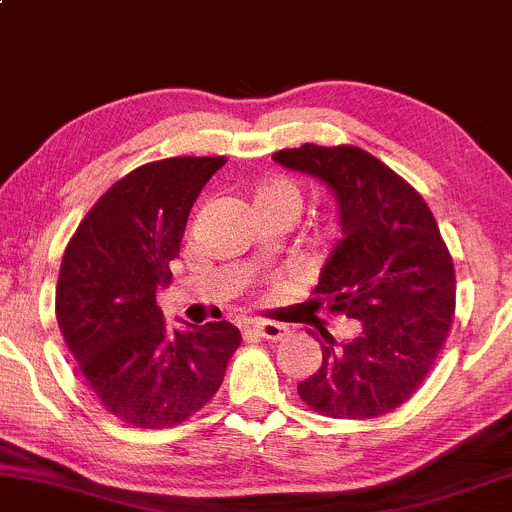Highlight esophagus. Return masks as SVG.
I'll return each instance as SVG.
<instances>
[{"mask_svg":"<svg viewBox=\"0 0 512 512\" xmlns=\"http://www.w3.org/2000/svg\"><path fill=\"white\" fill-rule=\"evenodd\" d=\"M251 332H254L256 337L266 339V342H280V339L288 334V329L278 322H256L254 327H251Z\"/></svg>","mask_w":512,"mask_h":512,"instance_id":"1","label":"esophagus"}]
</instances>
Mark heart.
Here are the masks:
<instances>
[{"label":"heart","mask_w":512,"mask_h":512,"mask_svg":"<svg viewBox=\"0 0 512 512\" xmlns=\"http://www.w3.org/2000/svg\"><path fill=\"white\" fill-rule=\"evenodd\" d=\"M254 205L258 214H278L293 222L302 210V192L293 180L271 178L256 188Z\"/></svg>","instance_id":"1"}]
</instances>
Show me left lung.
<instances>
[{
  "instance_id": "1",
  "label": "left lung",
  "mask_w": 512,
  "mask_h": 512,
  "mask_svg": "<svg viewBox=\"0 0 512 512\" xmlns=\"http://www.w3.org/2000/svg\"><path fill=\"white\" fill-rule=\"evenodd\" d=\"M273 158L332 188L344 232L310 305L346 315L354 332L337 342L320 329L322 366L298 383L302 403L337 420L388 415L422 388L454 322V261L437 219L359 146L302 144Z\"/></svg>"
}]
</instances>
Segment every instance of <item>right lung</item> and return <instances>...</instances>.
Returning <instances> with one entry per match:
<instances>
[{
  "instance_id": "right-lung-1",
  "label": "right lung",
  "mask_w": 512,
  "mask_h": 512,
  "mask_svg": "<svg viewBox=\"0 0 512 512\" xmlns=\"http://www.w3.org/2000/svg\"><path fill=\"white\" fill-rule=\"evenodd\" d=\"M224 156L146 163L112 185L70 236L56 317L102 408L131 427H175L210 403L241 344L229 322L170 329L156 302L185 224Z\"/></svg>"
}]
</instances>
